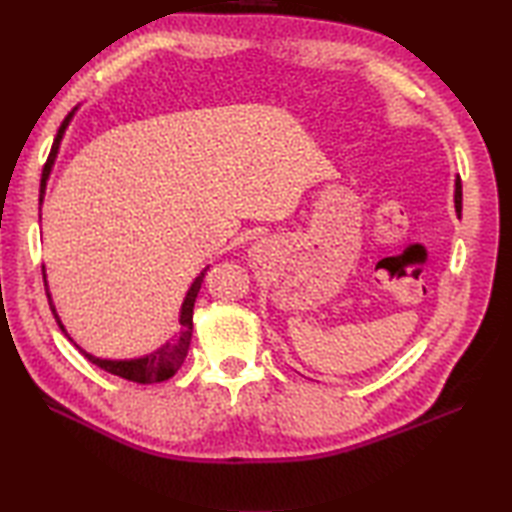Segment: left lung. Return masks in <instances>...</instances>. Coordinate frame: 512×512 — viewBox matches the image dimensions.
Returning <instances> with one entry per match:
<instances>
[{
  "label": "left lung",
  "instance_id": "8db88e82",
  "mask_svg": "<svg viewBox=\"0 0 512 512\" xmlns=\"http://www.w3.org/2000/svg\"><path fill=\"white\" fill-rule=\"evenodd\" d=\"M455 211H458V215L462 213V182H460V178L455 180Z\"/></svg>",
  "mask_w": 512,
  "mask_h": 512
}]
</instances>
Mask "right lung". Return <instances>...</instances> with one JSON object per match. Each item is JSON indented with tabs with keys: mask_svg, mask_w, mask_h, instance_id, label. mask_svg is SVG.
I'll list each match as a JSON object with an SVG mask.
<instances>
[{
	"mask_svg": "<svg viewBox=\"0 0 512 512\" xmlns=\"http://www.w3.org/2000/svg\"><path fill=\"white\" fill-rule=\"evenodd\" d=\"M74 116V110L63 118V123L59 127L57 136H54V143H52V149H50V156L46 160V165H43V171H41V187H39V204L43 202V195H46V182L50 178V171H52V165L54 160H57V154H59V145H61V138L65 134V129H68L70 121ZM204 273L206 270H202L200 277H195V281L191 284L187 297H184V303H182V310H180V332L178 336H173V339L169 343H165L162 347H158L156 352H151L143 358H132V361H107V358H96L92 354H88L85 350H81L79 345V352L88 358L90 363L99 365L101 369H105V372H110L114 376H121L125 380H132V383H140V385H151V383H162V380L171 378L173 374L178 372L180 365L184 363V358H187V352H189V345H191V334H193V306H195V297H198V292L202 288V281H204ZM43 281H46V275H43ZM48 286V284H46ZM48 292V288H46ZM48 303H50V310L54 314V319H57L61 332H65L61 319L57 317V310H54L52 306V299H50V292H48ZM65 336H68V332H65ZM70 339V336H68ZM72 341V339H70Z\"/></svg>",
	"mask_w": 512,
	"mask_h": 512,
	"instance_id": "obj_1",
	"label": "right lung"
}]
</instances>
